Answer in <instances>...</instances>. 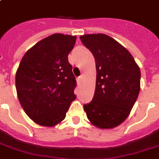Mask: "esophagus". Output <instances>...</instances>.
I'll return each mask as SVG.
<instances>
[{
	"mask_svg": "<svg viewBox=\"0 0 159 159\" xmlns=\"http://www.w3.org/2000/svg\"><path fill=\"white\" fill-rule=\"evenodd\" d=\"M83 76H79V77H78V78H77V83H81V82H82V81H83Z\"/></svg>",
	"mask_w": 159,
	"mask_h": 159,
	"instance_id": "esophagus-1",
	"label": "esophagus"
}]
</instances>
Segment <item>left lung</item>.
<instances>
[{"mask_svg": "<svg viewBox=\"0 0 159 159\" xmlns=\"http://www.w3.org/2000/svg\"><path fill=\"white\" fill-rule=\"evenodd\" d=\"M93 55L96 87L93 100L83 108L92 124L112 129L127 118L139 94L141 71L123 45L103 34L80 36Z\"/></svg>", "mask_w": 159, "mask_h": 159, "instance_id": "1", "label": "left lung"}]
</instances>
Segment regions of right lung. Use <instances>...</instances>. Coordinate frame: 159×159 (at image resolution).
Returning <instances> with one entry per match:
<instances>
[{
  "label": "right lung",
  "mask_w": 159,
  "mask_h": 159,
  "mask_svg": "<svg viewBox=\"0 0 159 159\" xmlns=\"http://www.w3.org/2000/svg\"><path fill=\"white\" fill-rule=\"evenodd\" d=\"M76 36L54 34L39 41L21 60L16 72V89L23 110L43 126L61 122L75 100L76 78L68 55Z\"/></svg>",
  "instance_id": "right-lung-1"
}]
</instances>
